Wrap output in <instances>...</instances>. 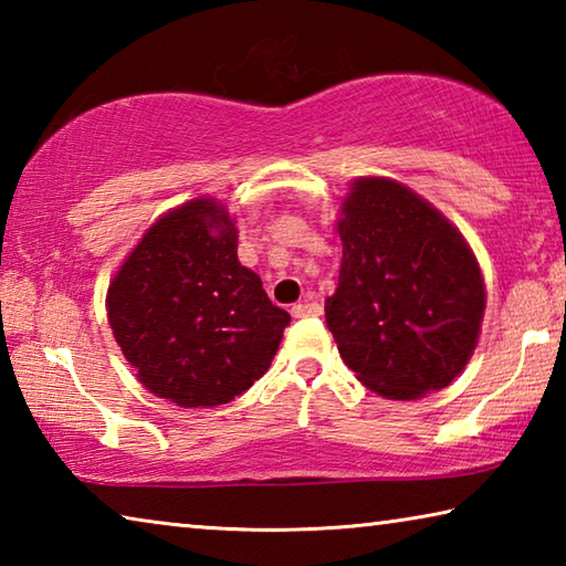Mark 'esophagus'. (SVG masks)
Wrapping results in <instances>:
<instances>
[{
  "label": "esophagus",
  "instance_id": "esophagus-1",
  "mask_svg": "<svg viewBox=\"0 0 566 566\" xmlns=\"http://www.w3.org/2000/svg\"><path fill=\"white\" fill-rule=\"evenodd\" d=\"M317 314H322V306L317 304V302H312V300H304V302H296L294 306H292V317H317Z\"/></svg>",
  "mask_w": 566,
  "mask_h": 566
}]
</instances>
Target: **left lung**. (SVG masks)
I'll list each match as a JSON object with an SVG mask.
<instances>
[{
    "label": "left lung",
    "instance_id": "1",
    "mask_svg": "<svg viewBox=\"0 0 566 566\" xmlns=\"http://www.w3.org/2000/svg\"><path fill=\"white\" fill-rule=\"evenodd\" d=\"M337 229L339 284L324 314L344 364L387 399L452 385L474 354L486 304L462 232L387 177L352 181Z\"/></svg>",
    "mask_w": 566,
    "mask_h": 566
}]
</instances>
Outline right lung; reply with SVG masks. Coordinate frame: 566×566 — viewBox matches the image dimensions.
Returning a JSON list of instances; mask_svg holds the SVG:
<instances>
[{"label":"right lung","mask_w":566,"mask_h":566,"mask_svg":"<svg viewBox=\"0 0 566 566\" xmlns=\"http://www.w3.org/2000/svg\"><path fill=\"white\" fill-rule=\"evenodd\" d=\"M107 319L142 385L191 409L252 387L292 317L237 260L227 207L199 197L161 214L132 249L107 290Z\"/></svg>","instance_id":"1"}]
</instances>
